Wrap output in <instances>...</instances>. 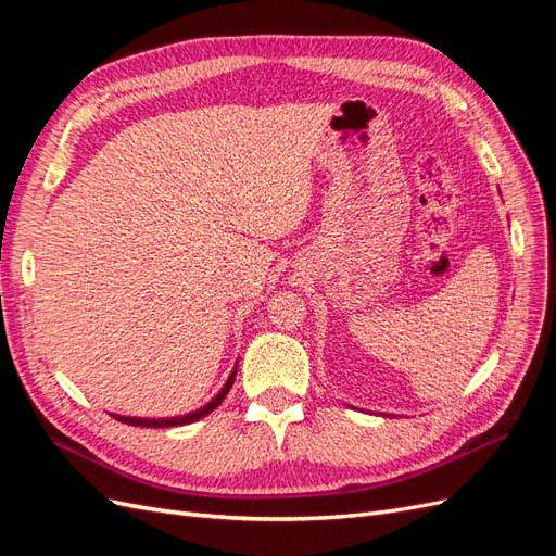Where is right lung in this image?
Here are the masks:
<instances>
[{
	"mask_svg": "<svg viewBox=\"0 0 556 556\" xmlns=\"http://www.w3.org/2000/svg\"><path fill=\"white\" fill-rule=\"evenodd\" d=\"M233 380H237V366H233V371L229 374L227 382L223 384V390L217 392V394L206 403V406H201L199 410L188 413V415H178V417H160V419H155V417H125V415H113V417L117 419V422H125V425H131V427H153V429L190 425V422H197V419H201V417H206L208 413H213L217 406H220L223 399L229 394Z\"/></svg>",
	"mask_w": 556,
	"mask_h": 556,
	"instance_id": "right-lung-1",
	"label": "right lung"
}]
</instances>
